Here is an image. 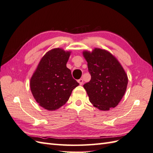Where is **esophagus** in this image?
Returning <instances> with one entry per match:
<instances>
[{
	"instance_id": "esophagus-1",
	"label": "esophagus",
	"mask_w": 153,
	"mask_h": 153,
	"mask_svg": "<svg viewBox=\"0 0 153 153\" xmlns=\"http://www.w3.org/2000/svg\"><path fill=\"white\" fill-rule=\"evenodd\" d=\"M78 82L79 83L80 85H82L83 83H84V80H83L82 78H80V79H79V80H78Z\"/></svg>"
}]
</instances>
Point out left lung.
I'll use <instances>...</instances> for the list:
<instances>
[{
    "mask_svg": "<svg viewBox=\"0 0 153 153\" xmlns=\"http://www.w3.org/2000/svg\"><path fill=\"white\" fill-rule=\"evenodd\" d=\"M87 62L91 80L84 85L89 101L101 110L116 106L123 98L128 85V76L113 55L105 50L95 48L83 52Z\"/></svg>",
    "mask_w": 153,
    "mask_h": 153,
    "instance_id": "left-lung-1",
    "label": "left lung"
}]
</instances>
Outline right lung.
<instances>
[{
  "instance_id": "add662e5",
  "label": "right lung",
  "mask_w": 153,
  "mask_h": 153,
  "mask_svg": "<svg viewBox=\"0 0 153 153\" xmlns=\"http://www.w3.org/2000/svg\"><path fill=\"white\" fill-rule=\"evenodd\" d=\"M70 52L54 48L46 53L30 79V89L43 108L55 110L65 104L79 84L66 67Z\"/></svg>"
}]
</instances>
